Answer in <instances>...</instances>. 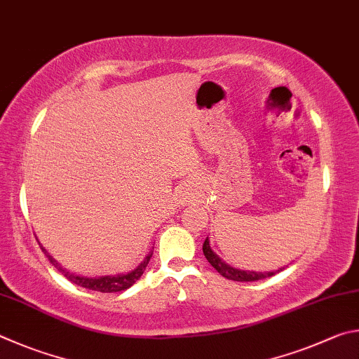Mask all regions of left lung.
<instances>
[{"label":"left lung","instance_id":"left-lung-1","mask_svg":"<svg viewBox=\"0 0 359 359\" xmlns=\"http://www.w3.org/2000/svg\"><path fill=\"white\" fill-rule=\"evenodd\" d=\"M203 254L206 257V260L211 263V266L216 269V271L224 276V278H227L230 280H238V282H252V280H260V279H265V278H271L276 273L282 271L284 268H279L276 269V271H244V269H238L230 266L229 263H225L221 257H219L215 250L211 249L210 246V240L206 238L205 243H203Z\"/></svg>","mask_w":359,"mask_h":359}]
</instances>
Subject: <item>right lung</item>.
Masks as SVG:
<instances>
[{
  "label": "right lung",
  "instance_id": "right-lung-1",
  "mask_svg": "<svg viewBox=\"0 0 359 359\" xmlns=\"http://www.w3.org/2000/svg\"><path fill=\"white\" fill-rule=\"evenodd\" d=\"M42 252L47 255V259L50 263L58 269V271L65 276L66 279L74 282L75 285H80L83 288H88V290H94V292H102V293H115V292H121L126 290L135 284V282L142 278V274L147 269L151 255H153V250H149V254L144 257V260L138 265L137 268L132 269V271L126 273V274H118V276H100V278H85V276H77L71 271H67L66 268H62L58 262H56L52 255H50L46 249H43L42 244H39Z\"/></svg>",
  "mask_w": 359,
  "mask_h": 359
}]
</instances>
